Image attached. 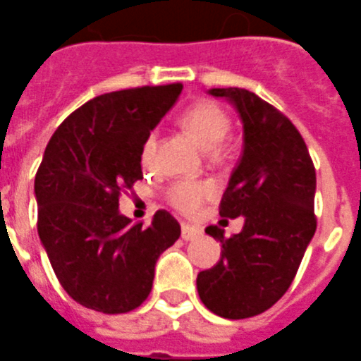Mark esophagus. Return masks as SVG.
I'll return each mask as SVG.
<instances>
[{
	"label": "esophagus",
	"instance_id": "1",
	"mask_svg": "<svg viewBox=\"0 0 361 361\" xmlns=\"http://www.w3.org/2000/svg\"><path fill=\"white\" fill-rule=\"evenodd\" d=\"M202 236V231L196 227H192V225H181V240L185 241H192L196 240V238Z\"/></svg>",
	"mask_w": 361,
	"mask_h": 361
}]
</instances>
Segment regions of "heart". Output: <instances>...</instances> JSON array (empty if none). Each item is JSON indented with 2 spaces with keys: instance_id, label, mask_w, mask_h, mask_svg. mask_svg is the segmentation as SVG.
Here are the masks:
<instances>
[{
  "instance_id": "heart-1",
  "label": "heart",
  "mask_w": 361,
  "mask_h": 361,
  "mask_svg": "<svg viewBox=\"0 0 361 361\" xmlns=\"http://www.w3.org/2000/svg\"><path fill=\"white\" fill-rule=\"evenodd\" d=\"M181 125H183L194 137L196 142L205 150H214L216 147L221 145L231 127L227 112L214 102L202 99V102L190 105L187 111L181 114ZM156 133H150L145 137L142 145V163L149 165L152 161L156 150ZM212 194V185L207 181H176L171 185L167 190V200L171 205H174L181 212H194L198 211V207L205 198Z\"/></svg>"
}]
</instances>
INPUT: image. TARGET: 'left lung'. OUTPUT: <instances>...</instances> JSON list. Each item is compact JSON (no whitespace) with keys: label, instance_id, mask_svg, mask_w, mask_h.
<instances>
[{"label":"left lung","instance_id":"left-lung-1","mask_svg":"<svg viewBox=\"0 0 361 361\" xmlns=\"http://www.w3.org/2000/svg\"><path fill=\"white\" fill-rule=\"evenodd\" d=\"M207 92L227 99L243 125V152L219 203V216H243V228L231 238L205 228L221 256L196 287L214 314L250 318L287 293L314 236L316 171L302 134L278 109L238 87Z\"/></svg>","mask_w":361,"mask_h":361}]
</instances>
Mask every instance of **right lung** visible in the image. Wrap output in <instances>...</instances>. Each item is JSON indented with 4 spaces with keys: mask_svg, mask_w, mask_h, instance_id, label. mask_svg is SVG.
I'll return each instance as SVG.
<instances>
[{
    "mask_svg": "<svg viewBox=\"0 0 361 361\" xmlns=\"http://www.w3.org/2000/svg\"><path fill=\"white\" fill-rule=\"evenodd\" d=\"M181 89L172 83L96 96L47 145L34 180L37 234L61 287L87 309L121 314L142 305L159 255L180 238L167 211L145 227L118 207L121 190L143 180V142Z\"/></svg>",
    "mask_w": 361,
    "mask_h": 361,
    "instance_id": "obj_1",
    "label": "right lung"
}]
</instances>
